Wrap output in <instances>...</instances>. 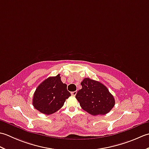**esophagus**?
I'll list each match as a JSON object with an SVG mask.
<instances>
[{
  "label": "esophagus",
  "instance_id": "1",
  "mask_svg": "<svg viewBox=\"0 0 149 149\" xmlns=\"http://www.w3.org/2000/svg\"><path fill=\"white\" fill-rule=\"evenodd\" d=\"M76 94H77V91H72V92L71 93V95H73V96H75Z\"/></svg>",
  "mask_w": 149,
  "mask_h": 149
}]
</instances>
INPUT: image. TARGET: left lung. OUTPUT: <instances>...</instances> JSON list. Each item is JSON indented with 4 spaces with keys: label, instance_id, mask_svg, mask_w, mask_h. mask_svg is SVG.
<instances>
[{
    "label": "left lung",
    "instance_id": "obj_1",
    "mask_svg": "<svg viewBox=\"0 0 149 149\" xmlns=\"http://www.w3.org/2000/svg\"><path fill=\"white\" fill-rule=\"evenodd\" d=\"M82 88L75 98L82 109L91 115H104L115 106V100L105 85L86 77L81 83Z\"/></svg>",
    "mask_w": 149,
    "mask_h": 149
}]
</instances>
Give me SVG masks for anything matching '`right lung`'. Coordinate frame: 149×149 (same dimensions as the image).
<instances>
[{
    "mask_svg": "<svg viewBox=\"0 0 149 149\" xmlns=\"http://www.w3.org/2000/svg\"><path fill=\"white\" fill-rule=\"evenodd\" d=\"M66 87L67 85L61 81L60 74L48 77L36 88L33 95V106L45 115L56 113L71 95Z\"/></svg>",
    "mask_w": 149,
    "mask_h": 149,
    "instance_id": "1",
    "label": "right lung"
}]
</instances>
